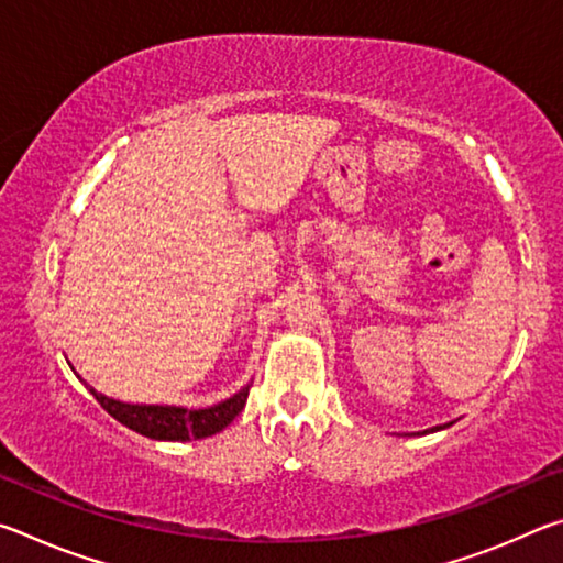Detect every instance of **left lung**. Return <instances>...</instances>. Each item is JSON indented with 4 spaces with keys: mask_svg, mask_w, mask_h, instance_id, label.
<instances>
[{
    "mask_svg": "<svg viewBox=\"0 0 563 563\" xmlns=\"http://www.w3.org/2000/svg\"><path fill=\"white\" fill-rule=\"evenodd\" d=\"M444 427H450V424H444ZM444 427L440 424V427H432V430H424L422 434H430V432H437V430H444Z\"/></svg>",
    "mask_w": 563,
    "mask_h": 563,
    "instance_id": "1",
    "label": "left lung"
}]
</instances>
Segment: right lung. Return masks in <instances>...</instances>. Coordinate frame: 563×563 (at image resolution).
<instances>
[{
  "label": "right lung",
  "instance_id": "obj_1",
  "mask_svg": "<svg viewBox=\"0 0 563 563\" xmlns=\"http://www.w3.org/2000/svg\"><path fill=\"white\" fill-rule=\"evenodd\" d=\"M247 389H251V385H245L241 393L223 399V402H218L213 407H203V409H188V407H174V405L119 402V399H111L107 395L97 393L93 387H89V393L97 397V402L107 409L113 419H119V422L126 424L129 430L148 437V440L190 442V440H203V437H211L216 432L225 430V427L231 424L245 407Z\"/></svg>",
  "mask_w": 563,
  "mask_h": 563
}]
</instances>
